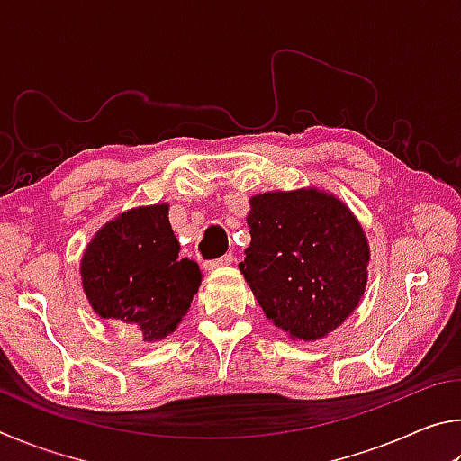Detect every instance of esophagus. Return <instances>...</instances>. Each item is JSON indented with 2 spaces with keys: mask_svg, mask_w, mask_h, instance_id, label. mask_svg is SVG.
I'll list each match as a JSON object with an SVG mask.
<instances>
[{
  "mask_svg": "<svg viewBox=\"0 0 461 461\" xmlns=\"http://www.w3.org/2000/svg\"><path fill=\"white\" fill-rule=\"evenodd\" d=\"M231 262H233V256H231V254H225V256H221V258H215V260L205 262V268H207V270L223 268V267H230Z\"/></svg>",
  "mask_w": 461,
  "mask_h": 461,
  "instance_id": "obj_1",
  "label": "esophagus"
}]
</instances>
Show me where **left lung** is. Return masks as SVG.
Here are the masks:
<instances>
[{"instance_id":"left-lung-1","label":"left lung","mask_w":461,"mask_h":461,"mask_svg":"<svg viewBox=\"0 0 461 461\" xmlns=\"http://www.w3.org/2000/svg\"><path fill=\"white\" fill-rule=\"evenodd\" d=\"M246 221L252 241L240 270L288 338L321 339L360 305L370 246L346 203L313 186L262 193Z\"/></svg>"}]
</instances>
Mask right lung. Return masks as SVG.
I'll list each match as a JSON object with an SVG mask.
<instances>
[{
	"label": "right lung",
	"instance_id": "right-lung-1",
	"mask_svg": "<svg viewBox=\"0 0 461 461\" xmlns=\"http://www.w3.org/2000/svg\"><path fill=\"white\" fill-rule=\"evenodd\" d=\"M168 203L136 207L105 223L81 258L93 311L126 325L142 341L176 330L201 285L197 262L178 258Z\"/></svg>",
	"mask_w": 461,
	"mask_h": 461
}]
</instances>
